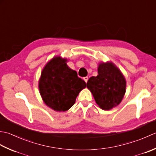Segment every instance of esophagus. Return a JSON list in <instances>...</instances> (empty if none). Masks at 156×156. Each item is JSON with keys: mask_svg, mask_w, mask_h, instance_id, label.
I'll return each mask as SVG.
<instances>
[{"mask_svg": "<svg viewBox=\"0 0 156 156\" xmlns=\"http://www.w3.org/2000/svg\"><path fill=\"white\" fill-rule=\"evenodd\" d=\"M83 80L85 81V83L87 82V80H88V77H83Z\"/></svg>", "mask_w": 156, "mask_h": 156, "instance_id": "obj_1", "label": "esophagus"}]
</instances>
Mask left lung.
Listing matches in <instances>:
<instances>
[{"instance_id": "left-lung-1", "label": "left lung", "mask_w": 156, "mask_h": 156, "mask_svg": "<svg viewBox=\"0 0 156 156\" xmlns=\"http://www.w3.org/2000/svg\"><path fill=\"white\" fill-rule=\"evenodd\" d=\"M97 77H91L87 83L97 104L108 110L121 102L126 92V80L118 67L111 62L100 63Z\"/></svg>"}]
</instances>
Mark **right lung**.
Segmentation results:
<instances>
[{
  "mask_svg": "<svg viewBox=\"0 0 156 156\" xmlns=\"http://www.w3.org/2000/svg\"><path fill=\"white\" fill-rule=\"evenodd\" d=\"M66 61L60 56L54 57L44 66L39 80L40 93L44 103L58 112L71 108L79 92L86 87L85 82L69 67Z\"/></svg>",
  "mask_w": 156,
  "mask_h": 156,
  "instance_id": "add662e5",
  "label": "right lung"
}]
</instances>
